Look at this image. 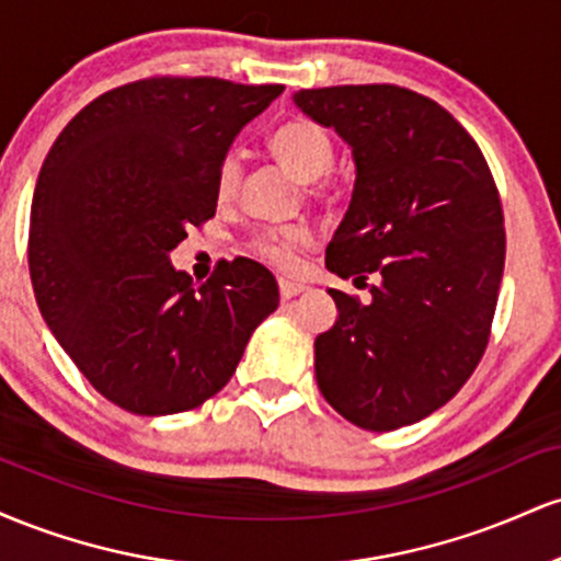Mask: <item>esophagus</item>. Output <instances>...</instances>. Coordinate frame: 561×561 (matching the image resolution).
Here are the masks:
<instances>
[{
	"label": "esophagus",
	"instance_id": "esophagus-1",
	"mask_svg": "<svg viewBox=\"0 0 561 561\" xmlns=\"http://www.w3.org/2000/svg\"><path fill=\"white\" fill-rule=\"evenodd\" d=\"M302 285H298V282H289V279H279V295L285 300H289V298H295V295H300L302 293Z\"/></svg>",
	"mask_w": 561,
	"mask_h": 561
}]
</instances>
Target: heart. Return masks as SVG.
Wrapping results in <instances>:
<instances>
[{
  "label": "heart",
  "mask_w": 561,
  "mask_h": 561,
  "mask_svg": "<svg viewBox=\"0 0 561 561\" xmlns=\"http://www.w3.org/2000/svg\"><path fill=\"white\" fill-rule=\"evenodd\" d=\"M268 147L282 163L287 165L300 182H319L327 176L334 163V141L324 126L311 118H293L282 124L268 139ZM242 163L237 152H229L227 158L218 163L216 173V197L229 199L234 197L237 186H240ZM313 242L311 229L306 227H276L261 231L253 240L255 253L263 255L266 261L276 266H289L295 253Z\"/></svg>",
  "instance_id": "obj_1"
}]
</instances>
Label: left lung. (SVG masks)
I'll return each instance as SVG.
<instances>
[{
  "mask_svg": "<svg viewBox=\"0 0 561 561\" xmlns=\"http://www.w3.org/2000/svg\"><path fill=\"white\" fill-rule=\"evenodd\" d=\"M295 107L351 147L356 182L327 268L371 300L330 289L317 382L337 414L371 433L448 403L488 345L504 276L501 199L478 141L430 96L392 83L300 89Z\"/></svg>",
  "mask_w": 561,
  "mask_h": 561,
  "instance_id": "left-lung-1",
  "label": "left lung"
}]
</instances>
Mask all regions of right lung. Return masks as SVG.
<instances>
[{"mask_svg": "<svg viewBox=\"0 0 561 561\" xmlns=\"http://www.w3.org/2000/svg\"><path fill=\"white\" fill-rule=\"evenodd\" d=\"M282 92L221 79L126 83L89 102L38 171L28 231L38 311L81 375L131 414L214 398L279 306L261 263L224 261L195 287L171 250L214 218L218 163Z\"/></svg>", "mask_w": 561, "mask_h": 561, "instance_id": "1", "label": "right lung"}]
</instances>
